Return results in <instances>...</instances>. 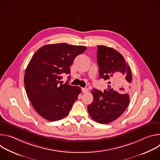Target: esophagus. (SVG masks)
I'll list each match as a JSON object with an SVG mask.
<instances>
[{
    "label": "esophagus",
    "instance_id": "1",
    "mask_svg": "<svg viewBox=\"0 0 160 160\" xmlns=\"http://www.w3.org/2000/svg\"><path fill=\"white\" fill-rule=\"evenodd\" d=\"M82 92H83V93H87L88 91V88H82Z\"/></svg>",
    "mask_w": 160,
    "mask_h": 160
}]
</instances>
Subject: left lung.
Listing matches in <instances>:
<instances>
[{
    "label": "left lung",
    "mask_w": 160,
    "mask_h": 160,
    "mask_svg": "<svg viewBox=\"0 0 160 160\" xmlns=\"http://www.w3.org/2000/svg\"><path fill=\"white\" fill-rule=\"evenodd\" d=\"M97 58L99 78L108 85L104 92L92 90L94 99L87 109L95 122L106 124L119 118L128 107L132 75L123 56L115 49L98 45Z\"/></svg>",
    "instance_id": "left-lung-1"
}]
</instances>
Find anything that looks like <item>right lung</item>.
Segmentation results:
<instances>
[{
  "mask_svg": "<svg viewBox=\"0 0 160 160\" xmlns=\"http://www.w3.org/2000/svg\"><path fill=\"white\" fill-rule=\"evenodd\" d=\"M86 49L66 43L49 44L32 56L25 73V87L33 107L43 118L54 122L64 118L77 100L81 88L60 80L70 73L75 58Z\"/></svg>",
  "mask_w": 160,
  "mask_h": 160,
  "instance_id": "add662e5",
  "label": "right lung"
}]
</instances>
